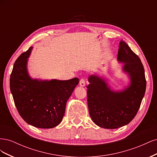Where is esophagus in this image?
Instances as JSON below:
<instances>
[{
	"label": "esophagus",
	"mask_w": 157,
	"mask_h": 157,
	"mask_svg": "<svg viewBox=\"0 0 157 157\" xmlns=\"http://www.w3.org/2000/svg\"><path fill=\"white\" fill-rule=\"evenodd\" d=\"M79 84L80 86H85V80L83 78H81L79 81Z\"/></svg>",
	"instance_id": "esophagus-1"
}]
</instances>
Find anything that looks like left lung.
<instances>
[{"instance_id": "8db88e82", "label": "left lung", "mask_w": 157, "mask_h": 157, "mask_svg": "<svg viewBox=\"0 0 157 157\" xmlns=\"http://www.w3.org/2000/svg\"><path fill=\"white\" fill-rule=\"evenodd\" d=\"M117 59L124 63L122 71L130 79L124 89L111 90L107 80L97 75L90 76V84L86 86L90 117L96 125L107 129H116L129 124L139 110L146 89L144 65L122 40L119 43Z\"/></svg>"}]
</instances>
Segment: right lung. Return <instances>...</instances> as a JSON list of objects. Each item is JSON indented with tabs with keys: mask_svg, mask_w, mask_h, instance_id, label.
Segmentation results:
<instances>
[{
	"mask_svg": "<svg viewBox=\"0 0 157 157\" xmlns=\"http://www.w3.org/2000/svg\"><path fill=\"white\" fill-rule=\"evenodd\" d=\"M32 49L30 47L14 63L10 91L19 113L27 124L39 128H52L62 121L66 103L79 80L32 78L27 70Z\"/></svg>",
	"mask_w": 157,
	"mask_h": 157,
	"instance_id": "1",
	"label": "right lung"
}]
</instances>
